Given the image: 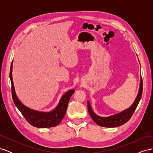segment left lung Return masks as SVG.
<instances>
[{
	"label": "left lung",
	"mask_w": 153,
	"mask_h": 153,
	"mask_svg": "<svg viewBox=\"0 0 153 153\" xmlns=\"http://www.w3.org/2000/svg\"><path fill=\"white\" fill-rule=\"evenodd\" d=\"M142 90H143V82L142 76L140 78V89L139 92H138L137 98L134 101V103L128 109L124 110L123 112L117 114L115 115H112V116L107 117H102L98 116L96 115L92 110L91 106L89 101H87V107L88 111L91 115L92 120L98 124L99 126L103 127H107V128H114L121 126L128 122L130 118L131 117L132 115L133 114L135 110H136L138 103L141 99L142 94Z\"/></svg>",
	"instance_id": "left-lung-1"
}]
</instances>
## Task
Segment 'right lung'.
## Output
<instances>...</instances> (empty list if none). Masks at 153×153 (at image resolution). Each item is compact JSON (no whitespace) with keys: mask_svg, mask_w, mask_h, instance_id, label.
Listing matches in <instances>:
<instances>
[{"mask_svg":"<svg viewBox=\"0 0 153 153\" xmlns=\"http://www.w3.org/2000/svg\"><path fill=\"white\" fill-rule=\"evenodd\" d=\"M13 61L11 64L10 77L11 82V93L14 103L18 109L25 117L27 121L32 126L37 128H51L56 126L61 122L66 114L68 103L75 90L71 89L64 94L61 98L57 106L49 112H42L32 110L23 105L18 100L15 93L12 78Z\"/></svg>","mask_w":153,"mask_h":153,"instance_id":"obj_1","label":"right lung"}]
</instances>
